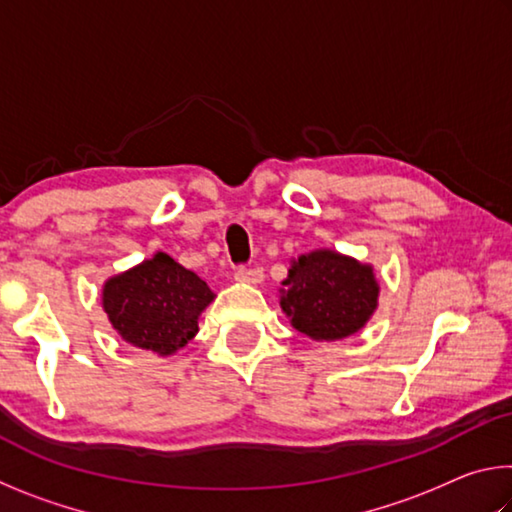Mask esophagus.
Here are the masks:
<instances>
[{
  "label": "esophagus",
  "mask_w": 512,
  "mask_h": 512,
  "mask_svg": "<svg viewBox=\"0 0 512 512\" xmlns=\"http://www.w3.org/2000/svg\"><path fill=\"white\" fill-rule=\"evenodd\" d=\"M262 268H255V266H237L235 271V280L239 282H248V284H257L262 282Z\"/></svg>",
  "instance_id": "obj_1"
}]
</instances>
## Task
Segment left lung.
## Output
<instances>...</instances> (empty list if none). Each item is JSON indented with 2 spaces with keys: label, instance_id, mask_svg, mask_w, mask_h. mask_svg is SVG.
<instances>
[{
  "label": "left lung",
  "instance_id": "8db88e82",
  "mask_svg": "<svg viewBox=\"0 0 512 512\" xmlns=\"http://www.w3.org/2000/svg\"><path fill=\"white\" fill-rule=\"evenodd\" d=\"M280 305L300 334L316 341L345 339L368 323L379 287L372 268L332 250H314L291 264Z\"/></svg>",
  "mask_w": 512,
  "mask_h": 512
}]
</instances>
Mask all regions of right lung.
<instances>
[{
  "label": "right lung",
  "mask_w": 512,
  "mask_h": 512,
  "mask_svg": "<svg viewBox=\"0 0 512 512\" xmlns=\"http://www.w3.org/2000/svg\"><path fill=\"white\" fill-rule=\"evenodd\" d=\"M212 298L207 282L164 253L103 287V309L121 339L160 357L194 339L198 316Z\"/></svg>",
  "instance_id": "obj_1"
}]
</instances>
